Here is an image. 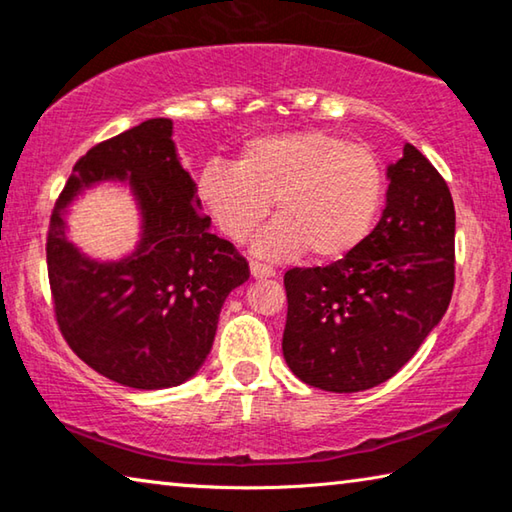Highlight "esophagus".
<instances>
[{"label": "esophagus", "instance_id": "obj_1", "mask_svg": "<svg viewBox=\"0 0 512 512\" xmlns=\"http://www.w3.org/2000/svg\"><path fill=\"white\" fill-rule=\"evenodd\" d=\"M250 275L255 277V280H266V277H273L275 271L271 266H264V264H257V262H250Z\"/></svg>", "mask_w": 512, "mask_h": 512}]
</instances>
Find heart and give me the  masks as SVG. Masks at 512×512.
Segmentation results:
<instances>
[{"instance_id": "b5f03b06", "label": "heart", "mask_w": 512, "mask_h": 512, "mask_svg": "<svg viewBox=\"0 0 512 512\" xmlns=\"http://www.w3.org/2000/svg\"><path fill=\"white\" fill-rule=\"evenodd\" d=\"M384 171L366 146L325 131L255 137L237 164L212 162L198 178V198L230 241L255 239L257 257L282 262L307 253L334 262L368 237L384 198Z\"/></svg>"}]
</instances>
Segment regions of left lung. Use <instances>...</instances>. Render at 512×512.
<instances>
[{
  "instance_id": "obj_1",
  "label": "left lung",
  "mask_w": 512,
  "mask_h": 512,
  "mask_svg": "<svg viewBox=\"0 0 512 512\" xmlns=\"http://www.w3.org/2000/svg\"><path fill=\"white\" fill-rule=\"evenodd\" d=\"M386 178L384 212L352 253L284 275V359L320 391L384 384L418 352L452 300L456 212L447 183L413 144L388 164Z\"/></svg>"
}]
</instances>
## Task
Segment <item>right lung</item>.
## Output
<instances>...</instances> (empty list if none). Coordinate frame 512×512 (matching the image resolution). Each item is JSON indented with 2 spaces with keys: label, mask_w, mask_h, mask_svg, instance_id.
Here are the masks:
<instances>
[{
  "label": "right lung",
  "mask_w": 512,
  "mask_h": 512,
  "mask_svg": "<svg viewBox=\"0 0 512 512\" xmlns=\"http://www.w3.org/2000/svg\"><path fill=\"white\" fill-rule=\"evenodd\" d=\"M119 182L141 232L131 254L92 258L68 239L66 216L90 188ZM198 187L180 162L171 119H146L76 162L49 223L47 268L56 318L79 357L137 391L192 379L212 350L225 298L250 271L210 232Z\"/></svg>",
  "instance_id": "1"
}]
</instances>
